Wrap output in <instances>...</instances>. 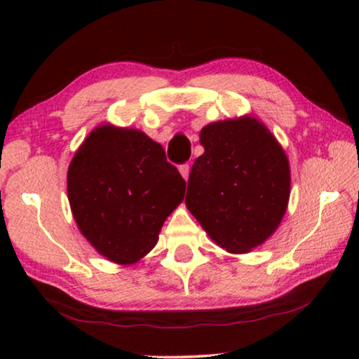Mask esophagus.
<instances>
[{
    "instance_id": "esophagus-1",
    "label": "esophagus",
    "mask_w": 359,
    "mask_h": 359,
    "mask_svg": "<svg viewBox=\"0 0 359 359\" xmlns=\"http://www.w3.org/2000/svg\"><path fill=\"white\" fill-rule=\"evenodd\" d=\"M189 165L188 163H184V165H180V173H181V176H183L184 180H188L189 178Z\"/></svg>"
}]
</instances>
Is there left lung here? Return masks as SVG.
Returning <instances> with one entry per match:
<instances>
[{
	"label": "left lung",
	"instance_id": "8db88e82",
	"mask_svg": "<svg viewBox=\"0 0 359 359\" xmlns=\"http://www.w3.org/2000/svg\"><path fill=\"white\" fill-rule=\"evenodd\" d=\"M199 137L204 154L189 173L186 205L219 247L247 253L271 237L286 212L287 156L252 116L212 122Z\"/></svg>",
	"mask_w": 359,
	"mask_h": 359
}]
</instances>
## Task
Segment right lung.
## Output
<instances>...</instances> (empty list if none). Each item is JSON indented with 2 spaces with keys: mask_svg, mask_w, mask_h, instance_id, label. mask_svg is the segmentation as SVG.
<instances>
[{
  "mask_svg": "<svg viewBox=\"0 0 359 359\" xmlns=\"http://www.w3.org/2000/svg\"><path fill=\"white\" fill-rule=\"evenodd\" d=\"M67 189L78 229L96 252L132 264L158 242L161 225L184 198L186 181L144 132L104 124L76 150Z\"/></svg>",
  "mask_w": 359,
  "mask_h": 359,
  "instance_id": "add662e5",
  "label": "right lung"
}]
</instances>
